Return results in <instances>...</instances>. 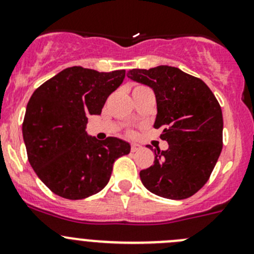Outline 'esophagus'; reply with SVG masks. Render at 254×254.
Listing matches in <instances>:
<instances>
[{
	"label": "esophagus",
	"mask_w": 254,
	"mask_h": 254,
	"mask_svg": "<svg viewBox=\"0 0 254 254\" xmlns=\"http://www.w3.org/2000/svg\"><path fill=\"white\" fill-rule=\"evenodd\" d=\"M140 148H141V146L139 145V143H131V146H130V150H131V152H136V151H139Z\"/></svg>",
	"instance_id": "1"
}]
</instances>
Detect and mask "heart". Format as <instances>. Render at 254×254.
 Wrapping results in <instances>:
<instances>
[{"mask_svg":"<svg viewBox=\"0 0 254 254\" xmlns=\"http://www.w3.org/2000/svg\"><path fill=\"white\" fill-rule=\"evenodd\" d=\"M146 89H148L146 86H142V84H135V86H132V89H131L132 96H135V94L140 93V92H142V91H146ZM127 134L131 135L132 131H127Z\"/></svg>","mask_w":254,"mask_h":254,"instance_id":"1","label":"heart"}]
</instances>
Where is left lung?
<instances>
[{"label": "left lung", "instance_id": "1", "mask_svg": "<svg viewBox=\"0 0 254 254\" xmlns=\"http://www.w3.org/2000/svg\"><path fill=\"white\" fill-rule=\"evenodd\" d=\"M127 77L153 89V127H162L161 139L168 142V150L155 148L153 165L140 172L142 184L167 199L194 195L210 178L222 150L224 120L216 97L200 78L172 66L132 68Z\"/></svg>", "mask_w": 254, "mask_h": 254}]
</instances>
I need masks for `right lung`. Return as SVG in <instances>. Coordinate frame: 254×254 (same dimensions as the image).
<instances>
[{
    "mask_svg": "<svg viewBox=\"0 0 254 254\" xmlns=\"http://www.w3.org/2000/svg\"><path fill=\"white\" fill-rule=\"evenodd\" d=\"M125 70L98 72L67 67L38 87L25 109L22 131L28 161L56 195L78 200L108 184L115 160L130 152L117 137H88V117L99 115L122 84Z\"/></svg>",
    "mask_w": 254,
    "mask_h": 254,
    "instance_id": "add662e5",
    "label": "right lung"
}]
</instances>
